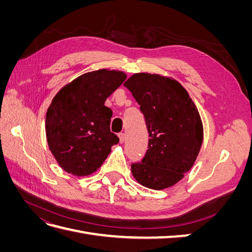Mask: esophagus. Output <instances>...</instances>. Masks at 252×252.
<instances>
[{
    "label": "esophagus",
    "mask_w": 252,
    "mask_h": 252,
    "mask_svg": "<svg viewBox=\"0 0 252 252\" xmlns=\"http://www.w3.org/2000/svg\"><path fill=\"white\" fill-rule=\"evenodd\" d=\"M119 138H120V143H123L125 141V133H119Z\"/></svg>",
    "instance_id": "esophagus-1"
}]
</instances>
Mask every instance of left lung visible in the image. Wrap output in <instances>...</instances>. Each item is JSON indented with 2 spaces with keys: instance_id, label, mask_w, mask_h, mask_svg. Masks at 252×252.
<instances>
[{
  "instance_id": "obj_1",
  "label": "left lung",
  "mask_w": 252,
  "mask_h": 252,
  "mask_svg": "<svg viewBox=\"0 0 252 252\" xmlns=\"http://www.w3.org/2000/svg\"><path fill=\"white\" fill-rule=\"evenodd\" d=\"M139 103L149 133L141 163L131 164L141 185L162 190L177 184L193 166L203 143V124L186 89L159 74L134 73L125 83Z\"/></svg>"
}]
</instances>
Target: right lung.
<instances>
[{
  "mask_svg": "<svg viewBox=\"0 0 252 252\" xmlns=\"http://www.w3.org/2000/svg\"><path fill=\"white\" fill-rule=\"evenodd\" d=\"M118 70L100 69L80 75L53 97L45 129L51 154L60 167L78 177L100 168L119 143L110 131L112 111L104 105L126 80Z\"/></svg>",
  "mask_w": 252,
  "mask_h": 252,
  "instance_id": "obj_1",
  "label": "right lung"
}]
</instances>
